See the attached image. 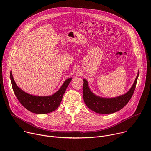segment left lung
<instances>
[{"label": "left lung", "instance_id": "obj_1", "mask_svg": "<svg viewBox=\"0 0 151 151\" xmlns=\"http://www.w3.org/2000/svg\"><path fill=\"white\" fill-rule=\"evenodd\" d=\"M138 76L139 72L132 87L128 92L113 98H104L96 96L91 91L88 81L83 79L82 93L85 104L91 111L98 114H109L119 111L132 98L136 88Z\"/></svg>", "mask_w": 151, "mask_h": 151}]
</instances>
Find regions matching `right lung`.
Here are the masks:
<instances>
[{
    "label": "right lung",
    "instance_id": "obj_1",
    "mask_svg": "<svg viewBox=\"0 0 151 151\" xmlns=\"http://www.w3.org/2000/svg\"><path fill=\"white\" fill-rule=\"evenodd\" d=\"M10 78L14 93L20 103L30 112L37 114H48L57 109L60 104L64 92L72 81L71 78L66 79L60 88L51 96H37L28 94L19 88L13 78L11 71Z\"/></svg>",
    "mask_w": 151,
    "mask_h": 151
}]
</instances>
